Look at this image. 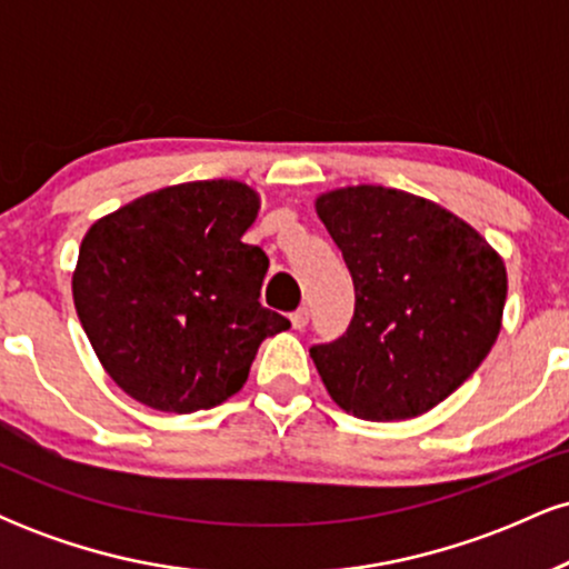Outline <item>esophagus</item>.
Segmentation results:
<instances>
[{
	"label": "esophagus",
	"instance_id": "34e87169",
	"mask_svg": "<svg viewBox=\"0 0 569 569\" xmlns=\"http://www.w3.org/2000/svg\"><path fill=\"white\" fill-rule=\"evenodd\" d=\"M307 321H310V310H307V307H299V310L291 312V326H293V329H305Z\"/></svg>",
	"mask_w": 569,
	"mask_h": 569
}]
</instances>
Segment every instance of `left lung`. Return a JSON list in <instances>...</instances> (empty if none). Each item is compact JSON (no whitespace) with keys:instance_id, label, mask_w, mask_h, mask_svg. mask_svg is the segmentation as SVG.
<instances>
[{"instance_id":"obj_1","label":"left lung","mask_w":569,"mask_h":569,"mask_svg":"<svg viewBox=\"0 0 569 569\" xmlns=\"http://www.w3.org/2000/svg\"><path fill=\"white\" fill-rule=\"evenodd\" d=\"M316 213L356 286L348 331L310 348L326 390L371 422L426 415L500 335L502 257L468 221L403 189L339 187L318 194Z\"/></svg>"}]
</instances>
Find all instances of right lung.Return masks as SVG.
<instances>
[{
  "mask_svg": "<svg viewBox=\"0 0 569 569\" xmlns=\"http://www.w3.org/2000/svg\"><path fill=\"white\" fill-rule=\"evenodd\" d=\"M257 213V189L243 181H187L84 232L77 316L107 375L143 407H217L243 388L259 345L291 326L259 302L270 262L240 240Z\"/></svg>",
  "mask_w": 569,
  "mask_h": 569,
  "instance_id": "add662e5",
  "label": "right lung"
}]
</instances>
